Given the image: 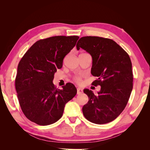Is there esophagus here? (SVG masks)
Wrapping results in <instances>:
<instances>
[{
    "label": "esophagus",
    "instance_id": "obj_1",
    "mask_svg": "<svg viewBox=\"0 0 150 150\" xmlns=\"http://www.w3.org/2000/svg\"><path fill=\"white\" fill-rule=\"evenodd\" d=\"M83 93V89H82L80 88H77V94H82Z\"/></svg>",
    "mask_w": 150,
    "mask_h": 150
}]
</instances>
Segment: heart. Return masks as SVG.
<instances>
[{"label":"heart","instance_id":"obj_1","mask_svg":"<svg viewBox=\"0 0 150 150\" xmlns=\"http://www.w3.org/2000/svg\"><path fill=\"white\" fill-rule=\"evenodd\" d=\"M75 80L76 81H78V82H80V81H81V78H79V77L77 76V77H76V78H75Z\"/></svg>","mask_w":150,"mask_h":150}]
</instances>
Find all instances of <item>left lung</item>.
Returning <instances> with one entry per match:
<instances>
[{"label": "left lung", "instance_id": "obj_1", "mask_svg": "<svg viewBox=\"0 0 150 150\" xmlns=\"http://www.w3.org/2000/svg\"><path fill=\"white\" fill-rule=\"evenodd\" d=\"M93 58L91 74L98 78L93 85L101 86L96 96L91 90L84 89L89 101L83 112L88 121L102 125L118 116L128 102L133 89V75L130 57L112 39L97 36L81 38L76 44Z\"/></svg>", "mask_w": 150, "mask_h": 150}]
</instances>
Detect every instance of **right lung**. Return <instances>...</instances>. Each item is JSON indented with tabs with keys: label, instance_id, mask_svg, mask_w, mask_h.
I'll return each mask as SVG.
<instances>
[{
	"label": "right lung",
	"instance_id": "right-lung-1",
	"mask_svg": "<svg viewBox=\"0 0 150 150\" xmlns=\"http://www.w3.org/2000/svg\"><path fill=\"white\" fill-rule=\"evenodd\" d=\"M79 38L59 35L39 40L22 57L15 85L21 110L30 121L41 126L54 123L62 117L65 104L76 96L74 84L67 83L58 89L52 81Z\"/></svg>",
	"mask_w": 150,
	"mask_h": 150
}]
</instances>
